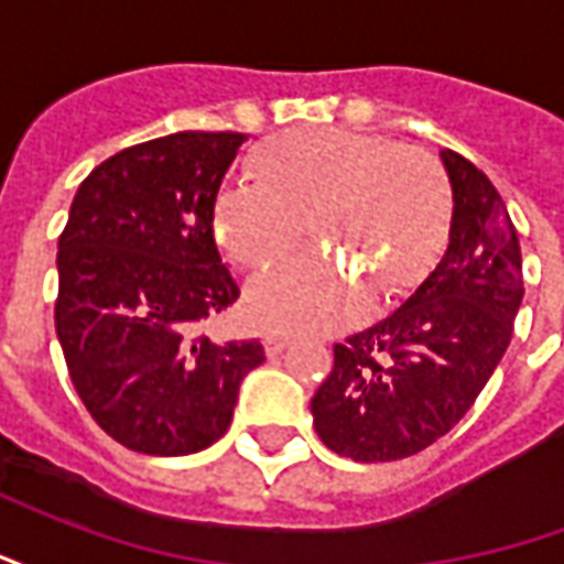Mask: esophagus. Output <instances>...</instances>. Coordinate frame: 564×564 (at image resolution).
<instances>
[{
    "mask_svg": "<svg viewBox=\"0 0 564 564\" xmlns=\"http://www.w3.org/2000/svg\"><path fill=\"white\" fill-rule=\"evenodd\" d=\"M290 344H293V338H290L286 332H278V329L269 332V335H265V354H269V356L283 354V350H286Z\"/></svg>",
    "mask_w": 564,
    "mask_h": 564,
    "instance_id": "obj_1",
    "label": "esophagus"
}]
</instances>
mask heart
Returning <instances> with one entry per match:
<instances>
[{
	"label": "heart",
	"instance_id": "heart-1",
	"mask_svg": "<svg viewBox=\"0 0 564 564\" xmlns=\"http://www.w3.org/2000/svg\"><path fill=\"white\" fill-rule=\"evenodd\" d=\"M257 184L226 189L214 229L241 269L295 257L307 226L332 257L259 278L247 307L271 329L332 332L366 314L368 290L395 299L435 265L449 223L444 169L420 148L338 127L283 132L250 160Z\"/></svg>",
	"mask_w": 564,
	"mask_h": 564
}]
</instances>
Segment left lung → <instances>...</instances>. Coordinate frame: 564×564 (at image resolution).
Wrapping results in <instances>:
<instances>
[{
  "label": "left lung",
  "mask_w": 564,
  "mask_h": 564,
  "mask_svg": "<svg viewBox=\"0 0 564 564\" xmlns=\"http://www.w3.org/2000/svg\"><path fill=\"white\" fill-rule=\"evenodd\" d=\"M453 189L447 253L371 329L335 344L311 399L319 441L354 462L408 459L468 414L501 362L522 302L517 229L492 181L441 150Z\"/></svg>",
  "instance_id": "8db88e82"
}]
</instances>
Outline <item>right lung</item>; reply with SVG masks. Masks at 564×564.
Masks as SVG:
<instances>
[{
	"instance_id": "1",
	"label": "right lung",
	"mask_w": 564,
	"mask_h": 564,
	"mask_svg": "<svg viewBox=\"0 0 564 564\" xmlns=\"http://www.w3.org/2000/svg\"><path fill=\"white\" fill-rule=\"evenodd\" d=\"M241 132H174L96 165L59 235L54 319L80 402L148 456L210 447L238 387L265 362L257 338L210 341L202 323L238 299L214 238Z\"/></svg>"
}]
</instances>
